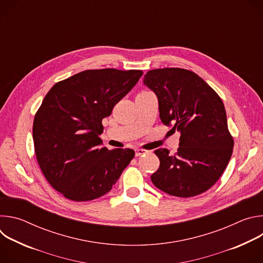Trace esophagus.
Listing matches in <instances>:
<instances>
[{
	"label": "esophagus",
	"mask_w": 263,
	"mask_h": 263,
	"mask_svg": "<svg viewBox=\"0 0 263 263\" xmlns=\"http://www.w3.org/2000/svg\"><path fill=\"white\" fill-rule=\"evenodd\" d=\"M147 151L146 149H143V148H135V156L136 157H139V156H142L144 154H146Z\"/></svg>",
	"instance_id": "obj_1"
}]
</instances>
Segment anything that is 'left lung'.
I'll use <instances>...</instances> for the list:
<instances>
[{"label": "left lung", "mask_w": 263, "mask_h": 263, "mask_svg": "<svg viewBox=\"0 0 263 263\" xmlns=\"http://www.w3.org/2000/svg\"><path fill=\"white\" fill-rule=\"evenodd\" d=\"M143 83L159 102L160 119L181 133L177 152L155 149L159 168L151 176L160 191L191 198L208 191L232 156L234 140L219 96L192 70L165 67L148 70Z\"/></svg>", "instance_id": "obj_1"}]
</instances>
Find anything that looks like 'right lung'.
Here are the masks:
<instances>
[{
  "label": "right lung",
  "mask_w": 263,
  "mask_h": 263,
  "mask_svg": "<svg viewBox=\"0 0 263 263\" xmlns=\"http://www.w3.org/2000/svg\"><path fill=\"white\" fill-rule=\"evenodd\" d=\"M142 73L87 69L57 82L45 97L33 122L35 155L47 181L64 198L86 202L104 196L134 158L131 148L109 151L99 135L102 120Z\"/></svg>",
  "instance_id": "add662e5"
}]
</instances>
